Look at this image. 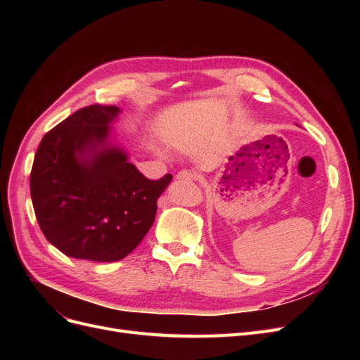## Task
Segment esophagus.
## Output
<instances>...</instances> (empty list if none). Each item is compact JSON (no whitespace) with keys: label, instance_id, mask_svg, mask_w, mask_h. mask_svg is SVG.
Returning <instances> with one entry per match:
<instances>
[{"label":"esophagus","instance_id":"34e87169","mask_svg":"<svg viewBox=\"0 0 360 360\" xmlns=\"http://www.w3.org/2000/svg\"><path fill=\"white\" fill-rule=\"evenodd\" d=\"M176 179L177 180H188V181H191V180L195 179V172H192L189 169H181L180 172H177Z\"/></svg>","mask_w":360,"mask_h":360}]
</instances>
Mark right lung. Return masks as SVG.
I'll return each instance as SVG.
<instances>
[{
    "label": "right lung",
    "instance_id": "1",
    "mask_svg": "<svg viewBox=\"0 0 360 360\" xmlns=\"http://www.w3.org/2000/svg\"><path fill=\"white\" fill-rule=\"evenodd\" d=\"M117 106L90 105L43 136L30 176L41 233L64 255L111 263L129 255L155 222L172 179L148 180L111 139Z\"/></svg>",
    "mask_w": 360,
    "mask_h": 360
}]
</instances>
